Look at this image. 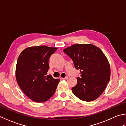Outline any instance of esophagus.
Listing matches in <instances>:
<instances>
[{
    "mask_svg": "<svg viewBox=\"0 0 126 126\" xmlns=\"http://www.w3.org/2000/svg\"><path fill=\"white\" fill-rule=\"evenodd\" d=\"M68 76H65V78H62L61 79H62V80H66V79H68Z\"/></svg>",
    "mask_w": 126,
    "mask_h": 126,
    "instance_id": "1",
    "label": "esophagus"
}]
</instances>
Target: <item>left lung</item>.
Listing matches in <instances>:
<instances>
[{
	"mask_svg": "<svg viewBox=\"0 0 126 126\" xmlns=\"http://www.w3.org/2000/svg\"><path fill=\"white\" fill-rule=\"evenodd\" d=\"M63 51L72 59L81 77L72 87V92L80 99L91 102L99 97L110 78V66L100 49L92 44H75Z\"/></svg>",
	"mask_w": 126,
	"mask_h": 126,
	"instance_id": "8db88e82",
	"label": "left lung"
}]
</instances>
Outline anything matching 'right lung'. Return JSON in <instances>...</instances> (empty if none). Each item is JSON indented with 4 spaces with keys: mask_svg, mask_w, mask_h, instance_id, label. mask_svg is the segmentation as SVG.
Wrapping results in <instances>:
<instances>
[{
    "mask_svg": "<svg viewBox=\"0 0 126 126\" xmlns=\"http://www.w3.org/2000/svg\"><path fill=\"white\" fill-rule=\"evenodd\" d=\"M57 50L44 45L26 48L19 55L16 67V78L22 91L37 103L50 99L60 80L47 74L50 57Z\"/></svg>",
    "mask_w": 126,
    "mask_h": 126,
    "instance_id": "add662e5",
    "label": "right lung"
}]
</instances>
